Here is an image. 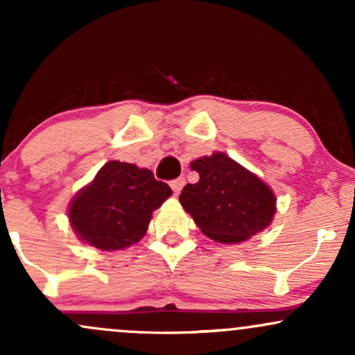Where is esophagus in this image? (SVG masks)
<instances>
[{
    "mask_svg": "<svg viewBox=\"0 0 355 355\" xmlns=\"http://www.w3.org/2000/svg\"><path fill=\"white\" fill-rule=\"evenodd\" d=\"M183 185H185V178L183 177H178V178H175V180L170 182V187H172V190L175 191V193H180Z\"/></svg>",
    "mask_w": 355,
    "mask_h": 355,
    "instance_id": "1",
    "label": "esophagus"
}]
</instances>
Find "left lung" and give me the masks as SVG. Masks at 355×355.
<instances>
[{"instance_id": "left-lung-1", "label": "left lung", "mask_w": 355, "mask_h": 355, "mask_svg": "<svg viewBox=\"0 0 355 355\" xmlns=\"http://www.w3.org/2000/svg\"><path fill=\"white\" fill-rule=\"evenodd\" d=\"M200 180L187 183L182 207L207 237L222 243H239L263 230L275 214L272 190L225 153L191 162Z\"/></svg>"}]
</instances>
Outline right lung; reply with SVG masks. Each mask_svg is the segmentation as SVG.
<instances>
[{"instance_id": "obj_1", "label": "right lung", "mask_w": 355, "mask_h": 355, "mask_svg": "<svg viewBox=\"0 0 355 355\" xmlns=\"http://www.w3.org/2000/svg\"><path fill=\"white\" fill-rule=\"evenodd\" d=\"M172 195L153 173L125 162H108L70 207L78 237L100 250H120L135 243L148 229L152 211Z\"/></svg>"}]
</instances>
